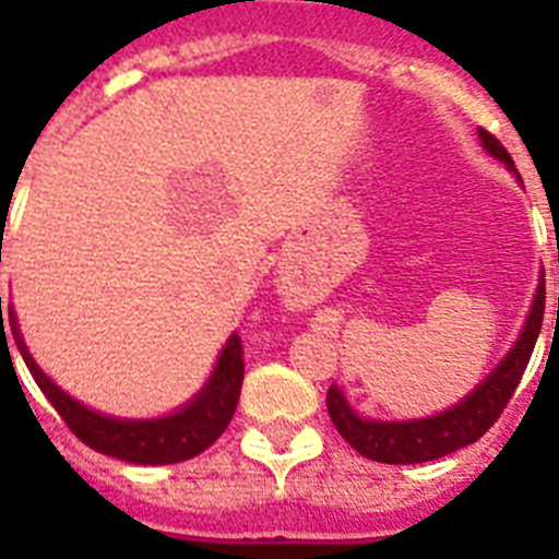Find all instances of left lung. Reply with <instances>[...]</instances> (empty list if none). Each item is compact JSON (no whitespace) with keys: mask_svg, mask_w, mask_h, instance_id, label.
<instances>
[{"mask_svg":"<svg viewBox=\"0 0 559 559\" xmlns=\"http://www.w3.org/2000/svg\"><path fill=\"white\" fill-rule=\"evenodd\" d=\"M478 136H481V145L487 147V153H492L510 170H515V162L507 153V147L490 131L478 128ZM543 310H546V283L540 280L535 302H532V310L526 316L521 335H518L515 347L503 355L501 364L462 403H456V406L442 414H433V417L403 419V423H380V419L358 417L344 400V394L330 386L328 412L335 431L347 439L360 456L383 464L431 462V459L448 456V453L459 451L464 445H473L476 439H481L496 426V419L501 417L510 397L515 394L518 383L526 372V364L532 358V349H535L537 333H540Z\"/></svg>","mask_w":559,"mask_h":559,"instance_id":"8db88e82","label":"left lung"}]
</instances>
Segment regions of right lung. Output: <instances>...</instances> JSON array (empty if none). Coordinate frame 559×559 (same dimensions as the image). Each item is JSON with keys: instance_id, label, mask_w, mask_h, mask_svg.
<instances>
[{"instance_id": "add662e5", "label": "right lung", "mask_w": 559, "mask_h": 559, "mask_svg": "<svg viewBox=\"0 0 559 559\" xmlns=\"http://www.w3.org/2000/svg\"><path fill=\"white\" fill-rule=\"evenodd\" d=\"M8 324L13 330V341H16L29 374L38 383V389L47 394L52 408L61 414L69 431L75 433L83 445L95 448L97 453H106V456L122 459V462L176 464L199 456L201 451H206L226 431L231 414L237 408V400H240V386H243V344H240L237 333L229 335L226 347L221 349L212 378L206 380L204 389L185 408L156 419H117L106 417L100 412H92L83 403L72 400L38 369L33 355L24 347L13 308H8ZM4 344H8V338H4Z\"/></svg>"}]
</instances>
